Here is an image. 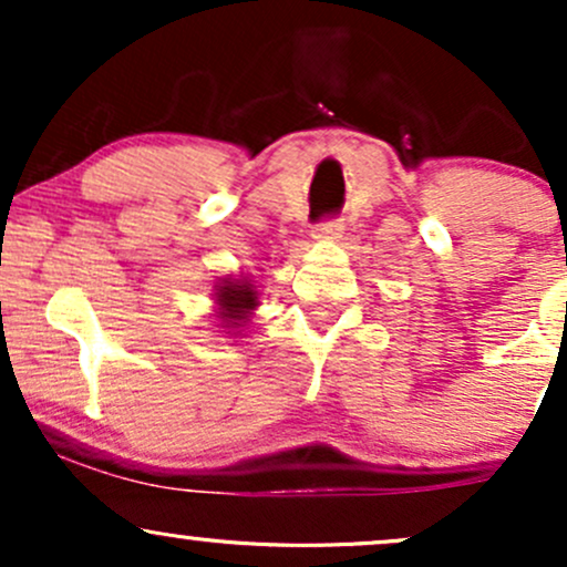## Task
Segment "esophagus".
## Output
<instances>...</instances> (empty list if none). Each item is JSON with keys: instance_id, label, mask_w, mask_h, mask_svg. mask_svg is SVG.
Instances as JSON below:
<instances>
[{"instance_id": "esophagus-1", "label": "esophagus", "mask_w": 567, "mask_h": 567, "mask_svg": "<svg viewBox=\"0 0 567 567\" xmlns=\"http://www.w3.org/2000/svg\"><path fill=\"white\" fill-rule=\"evenodd\" d=\"M341 234H343V224L338 218L322 220V224H317L315 229H311V237L315 239H338Z\"/></svg>"}]
</instances>
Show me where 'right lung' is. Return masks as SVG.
<instances>
[{
  "instance_id": "add662e5",
  "label": "right lung",
  "mask_w": 567,
  "mask_h": 567,
  "mask_svg": "<svg viewBox=\"0 0 567 567\" xmlns=\"http://www.w3.org/2000/svg\"><path fill=\"white\" fill-rule=\"evenodd\" d=\"M218 317L224 328H239L245 322L247 311L258 306V292L247 279H224L218 285Z\"/></svg>"
}]
</instances>
